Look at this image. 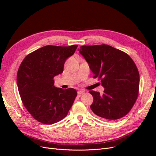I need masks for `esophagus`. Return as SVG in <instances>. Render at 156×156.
I'll return each instance as SVG.
<instances>
[{"instance_id":"esophagus-1","label":"esophagus","mask_w":156,"mask_h":156,"mask_svg":"<svg viewBox=\"0 0 156 156\" xmlns=\"http://www.w3.org/2000/svg\"><path fill=\"white\" fill-rule=\"evenodd\" d=\"M85 92H86V91L84 90H80L79 91H78L77 94H78L79 96H81V95H83V94H85Z\"/></svg>"}]
</instances>
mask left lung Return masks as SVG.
I'll list each match as a JSON object with an SVG mask.
<instances>
[{
	"label": "left lung",
	"mask_w": 156,
	"mask_h": 156,
	"mask_svg": "<svg viewBox=\"0 0 156 156\" xmlns=\"http://www.w3.org/2000/svg\"><path fill=\"white\" fill-rule=\"evenodd\" d=\"M105 88L104 92L90 90L94 101L91 110L106 120L120 119L128 113L139 95V73L125 52L105 45H83L79 49Z\"/></svg>",
	"instance_id": "8db88e82"
}]
</instances>
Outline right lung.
I'll list each match as a JSON object with an SVG mask.
<instances>
[{
	"instance_id": "1",
	"label": "right lung",
	"mask_w": 156,
	"mask_h": 156,
	"mask_svg": "<svg viewBox=\"0 0 156 156\" xmlns=\"http://www.w3.org/2000/svg\"><path fill=\"white\" fill-rule=\"evenodd\" d=\"M77 45H46L32 52L23 60L17 75L21 101L35 120L53 124L67 116L77 92L54 86L53 77L63 72L66 59Z\"/></svg>"
}]
</instances>
